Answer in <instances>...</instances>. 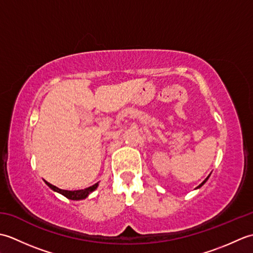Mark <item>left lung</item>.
Here are the masks:
<instances>
[{
  "instance_id": "left-lung-1",
  "label": "left lung",
  "mask_w": 253,
  "mask_h": 253,
  "mask_svg": "<svg viewBox=\"0 0 253 253\" xmlns=\"http://www.w3.org/2000/svg\"><path fill=\"white\" fill-rule=\"evenodd\" d=\"M209 177H210V175H209V176L207 177V178H206V179H204V180H203V181L201 182V184H200V185H199V186H198V187L196 188V189H199V188H201V187H202V186H203L204 184H206V182H207V180L209 179Z\"/></svg>"
}]
</instances>
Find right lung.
Segmentation results:
<instances>
[{
    "label": "right lung",
    "mask_w": 253,
    "mask_h": 253,
    "mask_svg": "<svg viewBox=\"0 0 253 253\" xmlns=\"http://www.w3.org/2000/svg\"><path fill=\"white\" fill-rule=\"evenodd\" d=\"M44 182L51 188L53 191L61 193V195H63L64 197H66L67 199H71V200H84V199L87 198L90 195V193L93 192L96 189V188H98V186H99V182H96V184H94L93 186L85 188V189L71 191V190L60 189V188H57L56 186H53L52 184H50V182H47L45 180H44Z\"/></svg>",
    "instance_id": "obj_1"
}]
</instances>
